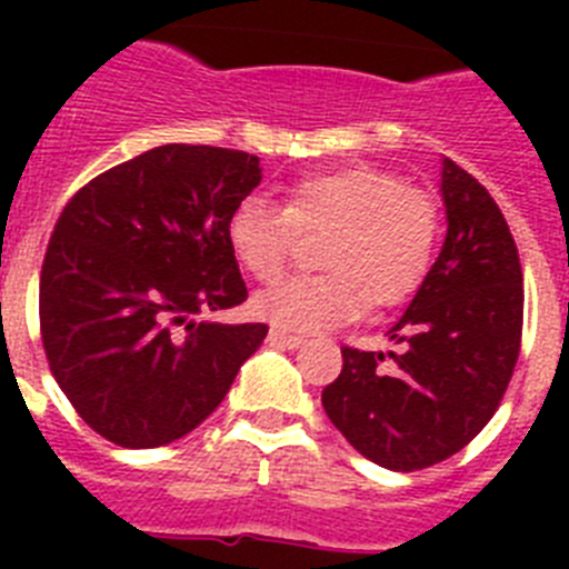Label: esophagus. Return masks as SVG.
<instances>
[{
	"mask_svg": "<svg viewBox=\"0 0 569 569\" xmlns=\"http://www.w3.org/2000/svg\"><path fill=\"white\" fill-rule=\"evenodd\" d=\"M268 341L276 347H288V350H296V347L305 345V339H301V336L284 333V330H276V328L268 333Z\"/></svg>",
	"mask_w": 569,
	"mask_h": 569,
	"instance_id": "obj_1",
	"label": "esophagus"
}]
</instances>
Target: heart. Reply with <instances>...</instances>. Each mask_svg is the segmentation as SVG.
I'll return each mask as SVG.
<instances>
[{"instance_id": "heart-1", "label": "heart", "mask_w": 569, "mask_h": 569, "mask_svg": "<svg viewBox=\"0 0 569 569\" xmlns=\"http://www.w3.org/2000/svg\"><path fill=\"white\" fill-rule=\"evenodd\" d=\"M301 230H330L321 268L293 276L253 310L270 325L299 333L341 328L376 305L407 299L425 279L436 244V210L399 176L376 168H345L301 176L288 208L248 196L228 219V244L253 279L273 281L288 268Z\"/></svg>"}]
</instances>
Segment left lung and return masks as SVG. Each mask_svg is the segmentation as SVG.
I'll return each mask as SVG.
<instances>
[{"label":"left lung","instance_id":"8db88e82","mask_svg":"<svg viewBox=\"0 0 569 569\" xmlns=\"http://www.w3.org/2000/svg\"><path fill=\"white\" fill-rule=\"evenodd\" d=\"M447 236L387 339L385 353L341 347V373L321 405L365 459L413 472L459 453L492 419L519 359V250L492 196L441 159Z\"/></svg>","mask_w":569,"mask_h":569}]
</instances>
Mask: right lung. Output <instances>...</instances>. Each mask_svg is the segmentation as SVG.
<instances>
[{
    "mask_svg": "<svg viewBox=\"0 0 569 569\" xmlns=\"http://www.w3.org/2000/svg\"><path fill=\"white\" fill-rule=\"evenodd\" d=\"M259 182V156L162 144L104 170L59 216L39 281L42 345L70 405L113 445L188 436L268 336L196 321L248 299L228 219Z\"/></svg>",
    "mask_w": 569,
    "mask_h": 569,
    "instance_id": "right-lung-1",
    "label": "right lung"
}]
</instances>
